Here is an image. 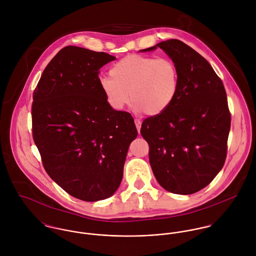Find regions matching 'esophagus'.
<instances>
[{"mask_svg":"<svg viewBox=\"0 0 256 256\" xmlns=\"http://www.w3.org/2000/svg\"><path fill=\"white\" fill-rule=\"evenodd\" d=\"M135 124H136V127H137V130H138V132L140 133V130H141V125H142L141 121H140L139 119H135Z\"/></svg>","mask_w":256,"mask_h":256,"instance_id":"obj_1","label":"esophagus"}]
</instances>
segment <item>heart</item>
Here are the masks:
<instances>
[{"mask_svg": "<svg viewBox=\"0 0 256 256\" xmlns=\"http://www.w3.org/2000/svg\"><path fill=\"white\" fill-rule=\"evenodd\" d=\"M110 76L100 80V88L110 106L121 110L129 102L136 112L160 115L180 92V73L170 58L132 54L116 62Z\"/></svg>", "mask_w": 256, "mask_h": 256, "instance_id": "b5f03b06", "label": "heart"}]
</instances>
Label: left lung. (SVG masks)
Segmentation results:
<instances>
[{
    "instance_id": "1",
    "label": "left lung",
    "mask_w": 256,
    "mask_h": 256,
    "mask_svg": "<svg viewBox=\"0 0 256 256\" xmlns=\"http://www.w3.org/2000/svg\"><path fill=\"white\" fill-rule=\"evenodd\" d=\"M160 47L176 63L180 88L170 108L142 123L154 176L166 190L189 195L206 187L224 166L230 113L222 80L209 62L178 39Z\"/></svg>"
}]
</instances>
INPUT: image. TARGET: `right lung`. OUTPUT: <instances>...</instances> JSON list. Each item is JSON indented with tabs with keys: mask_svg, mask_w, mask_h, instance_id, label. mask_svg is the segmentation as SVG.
I'll use <instances>...</instances> for the list:
<instances>
[{
	"mask_svg": "<svg viewBox=\"0 0 256 256\" xmlns=\"http://www.w3.org/2000/svg\"><path fill=\"white\" fill-rule=\"evenodd\" d=\"M115 60L76 46L61 49L34 92L32 136L48 176L82 201L118 189L138 132L130 113L114 110L100 88V69Z\"/></svg>",
	"mask_w": 256,
	"mask_h": 256,
	"instance_id": "obj_1",
	"label": "right lung"
}]
</instances>
